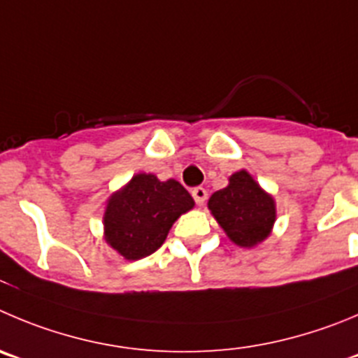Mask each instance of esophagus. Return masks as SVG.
<instances>
[{
	"label": "esophagus",
	"mask_w": 358,
	"mask_h": 358,
	"mask_svg": "<svg viewBox=\"0 0 358 358\" xmlns=\"http://www.w3.org/2000/svg\"><path fill=\"white\" fill-rule=\"evenodd\" d=\"M192 198H194V201L201 206L205 205L206 198H208V192H206L205 187H194V189H192Z\"/></svg>",
	"instance_id": "esophagus-1"
}]
</instances>
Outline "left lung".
Masks as SVG:
<instances>
[{
    "label": "left lung",
    "mask_w": 358,
    "mask_h": 358,
    "mask_svg": "<svg viewBox=\"0 0 358 358\" xmlns=\"http://www.w3.org/2000/svg\"><path fill=\"white\" fill-rule=\"evenodd\" d=\"M208 208L238 247L258 245L275 222V201L245 169L229 176L228 187L213 192Z\"/></svg>",
    "instance_id": "1"
}]
</instances>
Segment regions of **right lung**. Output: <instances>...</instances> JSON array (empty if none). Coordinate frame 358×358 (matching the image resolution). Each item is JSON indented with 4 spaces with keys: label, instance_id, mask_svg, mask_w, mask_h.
I'll return each mask as SVG.
<instances>
[{
    "label": "right lung",
    "instance_id": "add662e5",
    "mask_svg": "<svg viewBox=\"0 0 358 358\" xmlns=\"http://www.w3.org/2000/svg\"><path fill=\"white\" fill-rule=\"evenodd\" d=\"M192 206L194 199L182 183L160 182L155 175L139 173L109 198L103 213L106 242L125 259L146 258Z\"/></svg>",
    "mask_w": 358,
    "mask_h": 358
}]
</instances>
